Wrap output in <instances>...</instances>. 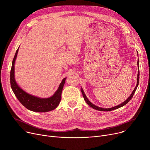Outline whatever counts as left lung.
Listing matches in <instances>:
<instances>
[{"label": "left lung", "mask_w": 150, "mask_h": 150, "mask_svg": "<svg viewBox=\"0 0 150 150\" xmlns=\"http://www.w3.org/2000/svg\"><path fill=\"white\" fill-rule=\"evenodd\" d=\"M137 54H138V52H137ZM137 66L139 67V59H138V61H137ZM139 70L138 69V74H137V85H136V88H135L134 89L133 91L132 92V93H131V95L129 96V97L127 100H126L124 102H123L122 103H121V104H120V105H117V106H116L111 108H100V107L97 106H96L95 105L92 104V103H91V102L88 100V98H87V97H86V94L84 93V92L83 89H82V88H81V92H82V93H83V97H84V100L86 101V103H87V104H88L89 106H90L91 108H92L94 109L98 110V111H112V110H114V109H118V108H121V107L125 106V105H127V104L128 103V102L131 100V99L132 98L134 94V93H135V92H136V89H137V86H138V85H139Z\"/></svg>", "instance_id": "1"}]
</instances>
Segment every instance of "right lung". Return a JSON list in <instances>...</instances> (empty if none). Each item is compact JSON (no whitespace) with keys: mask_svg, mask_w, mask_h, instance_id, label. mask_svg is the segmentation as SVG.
Here are the masks:
<instances>
[{"mask_svg":"<svg viewBox=\"0 0 150 150\" xmlns=\"http://www.w3.org/2000/svg\"><path fill=\"white\" fill-rule=\"evenodd\" d=\"M19 48L16 52L12 62V66L10 72V84L11 89L16 97L21 104L28 110L37 112H49L57 108L61 100V93L64 87L66 78L62 79L57 91L53 95L49 98L38 97L25 92L17 84L14 76V64L17 57Z\"/></svg>","mask_w":150,"mask_h":150,"instance_id":"right-lung-1","label":"right lung"}]
</instances>
